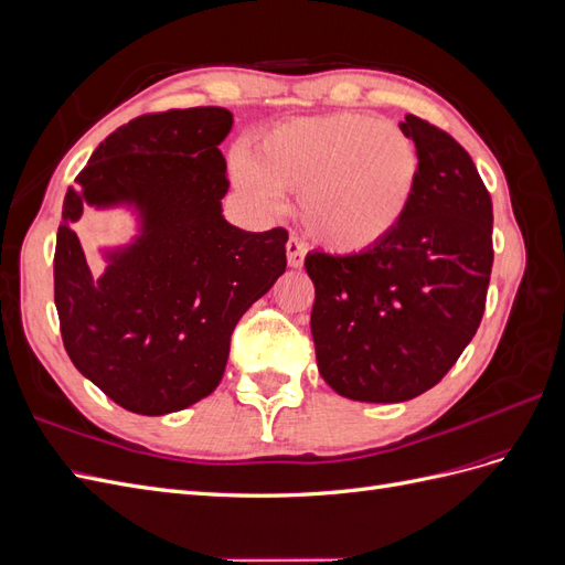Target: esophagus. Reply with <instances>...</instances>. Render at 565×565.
<instances>
[{"label":"esophagus","mask_w":565,"mask_h":565,"mask_svg":"<svg viewBox=\"0 0 565 565\" xmlns=\"http://www.w3.org/2000/svg\"><path fill=\"white\" fill-rule=\"evenodd\" d=\"M285 249H287V264L292 266V268H301L303 266V254H306V247H303V243L299 241V237H289L287 241V245H285Z\"/></svg>","instance_id":"esophagus-1"}]
</instances>
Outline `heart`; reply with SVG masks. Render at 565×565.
Here are the masks:
<instances>
[{
    "label": "heart",
    "mask_w": 565,
    "mask_h": 565,
    "mask_svg": "<svg viewBox=\"0 0 565 565\" xmlns=\"http://www.w3.org/2000/svg\"><path fill=\"white\" fill-rule=\"evenodd\" d=\"M264 204L301 193L299 216L313 241L339 254L382 245L401 226L417 188L419 158L396 125L358 113L297 117L270 127L235 162Z\"/></svg>",
    "instance_id": "1"
}]
</instances>
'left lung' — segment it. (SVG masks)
<instances>
[{
    "label": "left lung",
    "instance_id": "left-lung-1",
    "mask_svg": "<svg viewBox=\"0 0 565 565\" xmlns=\"http://www.w3.org/2000/svg\"><path fill=\"white\" fill-rule=\"evenodd\" d=\"M417 188L401 226L361 254L311 252L318 370L339 396L401 403L436 386L473 339L492 270V200L469 152L417 115Z\"/></svg>",
    "mask_w": 565,
    "mask_h": 565
}]
</instances>
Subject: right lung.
Listing matches in <instances>:
<instances>
[{"label": "right lung", "instance_id": "obj_1", "mask_svg": "<svg viewBox=\"0 0 565 565\" xmlns=\"http://www.w3.org/2000/svg\"><path fill=\"white\" fill-rule=\"evenodd\" d=\"M226 108L134 117L67 188L54 254V301L73 365L136 415L202 401L224 377L231 334L287 266L285 228L249 233L221 216L218 143ZM131 201L145 226L98 279L72 228L87 203Z\"/></svg>", "mask_w": 565, "mask_h": 565}]
</instances>
